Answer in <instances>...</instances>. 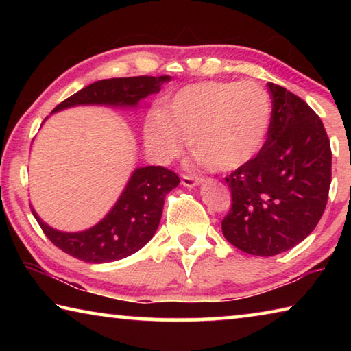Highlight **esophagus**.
<instances>
[{"label": "esophagus", "instance_id": "1", "mask_svg": "<svg viewBox=\"0 0 351 351\" xmlns=\"http://www.w3.org/2000/svg\"><path fill=\"white\" fill-rule=\"evenodd\" d=\"M181 182L186 187H195V186H198V184L201 182V178L195 176V175H182Z\"/></svg>", "mask_w": 351, "mask_h": 351}]
</instances>
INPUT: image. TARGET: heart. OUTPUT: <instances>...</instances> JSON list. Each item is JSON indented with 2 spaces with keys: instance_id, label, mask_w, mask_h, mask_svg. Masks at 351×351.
Wrapping results in <instances>:
<instances>
[{
  "instance_id": "heart-1",
  "label": "heart",
  "mask_w": 351,
  "mask_h": 351,
  "mask_svg": "<svg viewBox=\"0 0 351 351\" xmlns=\"http://www.w3.org/2000/svg\"><path fill=\"white\" fill-rule=\"evenodd\" d=\"M271 123V99L255 82H199L181 88L164 111L144 123L147 150L169 162L192 142L207 167L230 171L247 164L263 147Z\"/></svg>"
}]
</instances>
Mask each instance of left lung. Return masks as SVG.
Wrapping results in <instances>:
<instances>
[{
	"label": "left lung",
	"mask_w": 351,
	"mask_h": 351,
	"mask_svg": "<svg viewBox=\"0 0 351 351\" xmlns=\"http://www.w3.org/2000/svg\"><path fill=\"white\" fill-rule=\"evenodd\" d=\"M272 99L268 138L247 164L224 180L232 206L223 218L224 239L240 251L271 257L299 245L325 210L331 148L310 105L268 83Z\"/></svg>",
	"instance_id": "left-lung-1"
}]
</instances>
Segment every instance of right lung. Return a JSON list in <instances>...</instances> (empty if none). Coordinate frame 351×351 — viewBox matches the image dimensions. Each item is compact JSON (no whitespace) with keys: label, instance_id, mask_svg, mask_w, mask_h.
I'll list each match as a JSON object with an SVG mask.
<instances>
[{"label":"right lung","instance_id":"add662e5","mask_svg":"<svg viewBox=\"0 0 351 351\" xmlns=\"http://www.w3.org/2000/svg\"><path fill=\"white\" fill-rule=\"evenodd\" d=\"M170 75L119 77L94 82L58 104L54 111L74 105H138L148 94L158 93ZM180 184V176L161 165L136 169L125 190L102 221L83 232H60L32 213L45 235L73 257L88 263L125 258L145 246L161 221L164 199Z\"/></svg>","mask_w":351,"mask_h":351}]
</instances>
